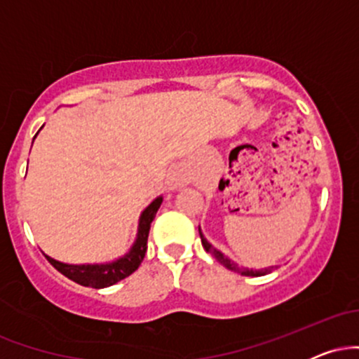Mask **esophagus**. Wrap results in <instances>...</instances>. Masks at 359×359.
<instances>
[{
    "mask_svg": "<svg viewBox=\"0 0 359 359\" xmlns=\"http://www.w3.org/2000/svg\"><path fill=\"white\" fill-rule=\"evenodd\" d=\"M187 182V174H185L184 168L180 167H175V168H170L167 174V187L168 189H179L180 185H184Z\"/></svg>",
    "mask_w": 359,
    "mask_h": 359,
    "instance_id": "34e87169",
    "label": "esophagus"
}]
</instances>
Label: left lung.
Wrapping results in <instances>:
<instances>
[{
	"label": "left lung",
	"instance_id": "obj_1",
	"mask_svg": "<svg viewBox=\"0 0 359 359\" xmlns=\"http://www.w3.org/2000/svg\"><path fill=\"white\" fill-rule=\"evenodd\" d=\"M199 234H201V241H203L204 250L208 251V253H211L212 257H214V259H216V262H219L221 265L226 266V269H228V270L236 271V273L245 275V277H263V275L271 273V271H273L275 269H278L277 265H275V266H269V269H262V270H253V269H245V266H240L236 262H233L231 258L226 257V255L222 253L221 250L214 248L211 243L205 240V236L203 234V231H201V228H199Z\"/></svg>",
	"mask_w": 359,
	"mask_h": 359
}]
</instances>
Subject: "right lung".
Returning <instances> with one entry per match:
<instances>
[{"mask_svg": "<svg viewBox=\"0 0 359 359\" xmlns=\"http://www.w3.org/2000/svg\"><path fill=\"white\" fill-rule=\"evenodd\" d=\"M40 130H42V128H40ZM162 201H163L162 196L155 197V199L151 201L145 209H143L142 214H140L138 231H137V238H135L133 245H131V248L128 250V253H125L123 257H119L116 259H113V262L81 263V265H74V263L59 262V259L48 257V255H45V258L50 262L53 269L59 270L62 275H65V277L71 278L72 282L79 283V285L93 287V288H104V287L114 285V283H118L119 280L130 277V275L133 273L140 265H142L143 258H145V253H147V241H148V233H150L151 221L155 219V214L158 211Z\"/></svg>", "mask_w": 359, "mask_h": 359, "instance_id": "1", "label": "right lung"}]
</instances>
